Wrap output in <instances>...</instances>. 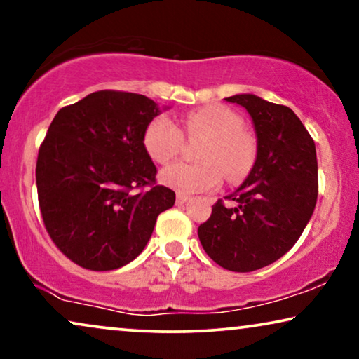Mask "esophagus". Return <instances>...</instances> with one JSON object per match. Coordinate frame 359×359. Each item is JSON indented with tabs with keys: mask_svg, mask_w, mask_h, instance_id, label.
<instances>
[{
	"mask_svg": "<svg viewBox=\"0 0 359 359\" xmlns=\"http://www.w3.org/2000/svg\"><path fill=\"white\" fill-rule=\"evenodd\" d=\"M188 199H189L188 194H181V193L176 194V204H184Z\"/></svg>",
	"mask_w": 359,
	"mask_h": 359,
	"instance_id": "obj_1",
	"label": "esophagus"
}]
</instances>
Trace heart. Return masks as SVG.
<instances>
[{
	"mask_svg": "<svg viewBox=\"0 0 359 359\" xmlns=\"http://www.w3.org/2000/svg\"><path fill=\"white\" fill-rule=\"evenodd\" d=\"M186 139H203L196 163L178 161L161 171V183L181 194L204 193L217 188L222 175L229 183L247 178L257 160V139L242 119L220 104L186 112L180 129L166 116H156L144 130V147L156 163L173 160Z\"/></svg>",
	"mask_w": 359,
	"mask_h": 359,
	"instance_id": "b5f03b06",
	"label": "heart"
}]
</instances>
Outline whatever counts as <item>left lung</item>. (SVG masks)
I'll use <instances>...</instances> for the list:
<instances>
[{"label": "left lung", "instance_id": "1", "mask_svg": "<svg viewBox=\"0 0 359 359\" xmlns=\"http://www.w3.org/2000/svg\"><path fill=\"white\" fill-rule=\"evenodd\" d=\"M252 116L258 154L245 183L212 205L199 225L204 252L219 266L250 273L268 266L294 247L312 217L318 194L313 139L287 106L255 95L225 97Z\"/></svg>", "mask_w": 359, "mask_h": 359}]
</instances>
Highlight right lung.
Here are the masks:
<instances>
[{
  "instance_id": "1",
  "label": "right lung",
  "mask_w": 359,
  "mask_h": 359,
  "mask_svg": "<svg viewBox=\"0 0 359 359\" xmlns=\"http://www.w3.org/2000/svg\"><path fill=\"white\" fill-rule=\"evenodd\" d=\"M156 102L137 93L101 90L53 117L37 155L43 225L78 266L111 271L139 257L175 191L156 183L144 130Z\"/></svg>"
}]
</instances>
